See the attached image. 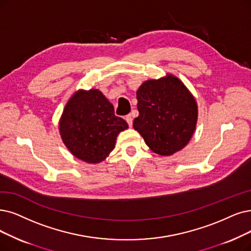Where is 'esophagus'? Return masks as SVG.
I'll return each mask as SVG.
<instances>
[{
	"label": "esophagus",
	"instance_id": "34e87169",
	"mask_svg": "<svg viewBox=\"0 0 251 251\" xmlns=\"http://www.w3.org/2000/svg\"><path fill=\"white\" fill-rule=\"evenodd\" d=\"M126 123H127V125L129 126H133V114H127L126 116Z\"/></svg>",
	"mask_w": 251,
	"mask_h": 251
}]
</instances>
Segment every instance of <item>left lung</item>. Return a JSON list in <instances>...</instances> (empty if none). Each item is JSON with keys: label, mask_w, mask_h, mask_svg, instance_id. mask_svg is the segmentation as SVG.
<instances>
[{"label": "left lung", "mask_w": 251, "mask_h": 251, "mask_svg": "<svg viewBox=\"0 0 251 251\" xmlns=\"http://www.w3.org/2000/svg\"><path fill=\"white\" fill-rule=\"evenodd\" d=\"M139 116L133 126L147 146L160 155H171L192 138L197 124L195 98L177 77L148 80L137 92Z\"/></svg>", "instance_id": "left-lung-1"}]
</instances>
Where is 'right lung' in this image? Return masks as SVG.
<instances>
[{"instance_id": "add662e5", "label": "right lung", "mask_w": 251, "mask_h": 251, "mask_svg": "<svg viewBox=\"0 0 251 251\" xmlns=\"http://www.w3.org/2000/svg\"><path fill=\"white\" fill-rule=\"evenodd\" d=\"M126 128V120L115 116L113 105L98 89L76 93L66 105L59 123L68 149L89 164L104 160L114 149L117 135Z\"/></svg>"}]
</instances>
